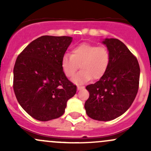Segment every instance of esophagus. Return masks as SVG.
<instances>
[{
  "label": "esophagus",
  "instance_id": "34e87169",
  "mask_svg": "<svg viewBox=\"0 0 151 151\" xmlns=\"http://www.w3.org/2000/svg\"><path fill=\"white\" fill-rule=\"evenodd\" d=\"M85 88L84 86H77V90L80 91V90H83Z\"/></svg>",
  "mask_w": 151,
  "mask_h": 151
}]
</instances>
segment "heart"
<instances>
[{
  "label": "heart",
  "instance_id": "b5f03b06",
  "mask_svg": "<svg viewBox=\"0 0 151 151\" xmlns=\"http://www.w3.org/2000/svg\"><path fill=\"white\" fill-rule=\"evenodd\" d=\"M110 62V54L105 47H97L89 43H81L71 49V55L65 54L61 59V68L67 77L72 78L77 85H83L93 78L99 80L104 76Z\"/></svg>",
  "mask_w": 151,
  "mask_h": 151
}]
</instances>
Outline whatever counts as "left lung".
<instances>
[{
  "mask_svg": "<svg viewBox=\"0 0 151 151\" xmlns=\"http://www.w3.org/2000/svg\"><path fill=\"white\" fill-rule=\"evenodd\" d=\"M110 54V62L102 77L86 87L90 96L85 103L88 117L100 121L115 119L133 103L139 88L140 68L137 59L117 39L102 41Z\"/></svg>",
  "mask_w": 151,
  "mask_h": 151,
  "instance_id": "1",
  "label": "left lung"
}]
</instances>
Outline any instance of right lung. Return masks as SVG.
<instances>
[{
  "label": "right lung",
  "mask_w": 151,
  "mask_h": 151,
  "mask_svg": "<svg viewBox=\"0 0 151 151\" xmlns=\"http://www.w3.org/2000/svg\"><path fill=\"white\" fill-rule=\"evenodd\" d=\"M72 42L69 36H43L19 55L14 67V91L30 116L48 121L63 115L66 103L77 92L67 79L61 59Z\"/></svg>",
  "instance_id": "obj_1"
}]
</instances>
